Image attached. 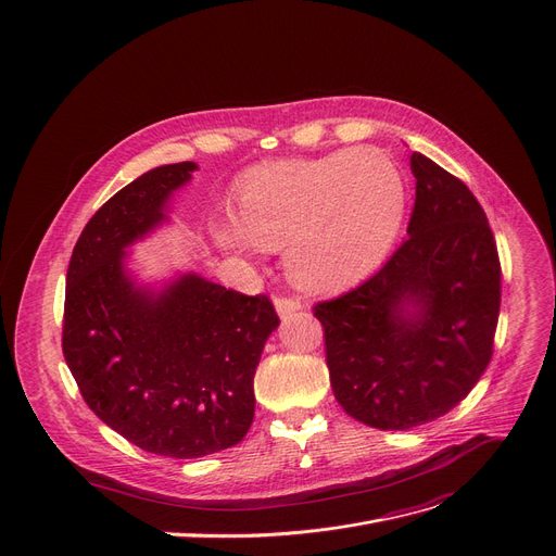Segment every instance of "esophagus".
I'll use <instances>...</instances> for the list:
<instances>
[{
	"label": "esophagus",
	"mask_w": 556,
	"mask_h": 556,
	"mask_svg": "<svg viewBox=\"0 0 556 556\" xmlns=\"http://www.w3.org/2000/svg\"><path fill=\"white\" fill-rule=\"evenodd\" d=\"M275 308H277L279 317H290V315L300 313L304 306H302V302L295 300V298H277V300H275Z\"/></svg>",
	"instance_id": "obj_1"
}]
</instances>
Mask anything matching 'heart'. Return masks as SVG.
<instances>
[{
    "label": "heart",
    "mask_w": 556,
    "mask_h": 556,
    "mask_svg": "<svg viewBox=\"0 0 556 556\" xmlns=\"http://www.w3.org/2000/svg\"><path fill=\"white\" fill-rule=\"evenodd\" d=\"M403 214L401 168L386 151L363 146L252 168L237 189L239 220L218 218L214 233L237 254L283 248L298 286L336 290L386 256Z\"/></svg>",
    "instance_id": "heart-1"
}]
</instances>
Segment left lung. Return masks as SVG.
Returning <instances> with one entry per match:
<instances>
[{
    "label": "left lung",
    "mask_w": 556,
    "mask_h": 556,
    "mask_svg": "<svg viewBox=\"0 0 556 556\" xmlns=\"http://www.w3.org/2000/svg\"><path fill=\"white\" fill-rule=\"evenodd\" d=\"M407 239L349 293L315 304L342 410L378 430L444 417L484 374L501 313V261L484 210L421 153Z\"/></svg>",
    "instance_id": "left-lung-1"
}]
</instances>
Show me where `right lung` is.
Listing matches in <instances>:
<instances>
[{
	"label": "right lung",
	"mask_w": 556,
	"mask_h": 556,
	"mask_svg": "<svg viewBox=\"0 0 556 556\" xmlns=\"http://www.w3.org/2000/svg\"><path fill=\"white\" fill-rule=\"evenodd\" d=\"M193 162L114 193L85 225L65 290L63 354L90 410L143 451L204 457L237 446L254 419V371L279 327L266 295L185 273L153 288L128 270L132 243L168 220Z\"/></svg>",
	"instance_id": "obj_1"
}]
</instances>
